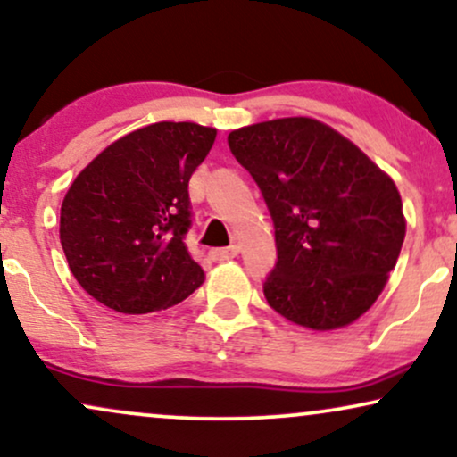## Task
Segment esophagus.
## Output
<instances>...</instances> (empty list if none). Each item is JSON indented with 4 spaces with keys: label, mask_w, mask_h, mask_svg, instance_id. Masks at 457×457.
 Wrapping results in <instances>:
<instances>
[{
    "label": "esophagus",
    "mask_w": 457,
    "mask_h": 457,
    "mask_svg": "<svg viewBox=\"0 0 457 457\" xmlns=\"http://www.w3.org/2000/svg\"><path fill=\"white\" fill-rule=\"evenodd\" d=\"M211 260L212 262H225V260H232V257L238 255V246H223V249H212L211 253Z\"/></svg>",
    "instance_id": "1"
}]
</instances>
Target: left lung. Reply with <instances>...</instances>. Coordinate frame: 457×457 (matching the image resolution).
<instances>
[{
  "label": "left lung",
  "instance_id": "left-lung-1",
  "mask_svg": "<svg viewBox=\"0 0 457 457\" xmlns=\"http://www.w3.org/2000/svg\"><path fill=\"white\" fill-rule=\"evenodd\" d=\"M228 145L270 211L277 263L263 295L311 329L349 326L375 304L404 243L394 180L338 131L289 117L234 129Z\"/></svg>",
  "mask_w": 457,
  "mask_h": 457
}]
</instances>
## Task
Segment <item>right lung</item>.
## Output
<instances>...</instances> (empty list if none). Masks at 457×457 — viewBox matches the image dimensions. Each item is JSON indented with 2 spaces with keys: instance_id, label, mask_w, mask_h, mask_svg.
Instances as JSON below:
<instances>
[{
  "instance_id": "add662e5",
  "label": "right lung",
  "mask_w": 457,
  "mask_h": 457,
  "mask_svg": "<svg viewBox=\"0 0 457 457\" xmlns=\"http://www.w3.org/2000/svg\"><path fill=\"white\" fill-rule=\"evenodd\" d=\"M217 129L153 123L102 151L62 204V246L76 281L108 309L145 315L179 304L204 281L185 236L189 179Z\"/></svg>"
}]
</instances>
